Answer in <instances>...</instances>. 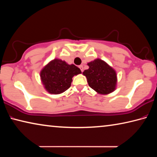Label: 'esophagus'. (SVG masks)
<instances>
[{
	"label": "esophagus",
	"mask_w": 157,
	"mask_h": 157,
	"mask_svg": "<svg viewBox=\"0 0 157 157\" xmlns=\"http://www.w3.org/2000/svg\"><path fill=\"white\" fill-rule=\"evenodd\" d=\"M79 68H80V69H81V71H82V72H83V71H84V68H83V66H82V65H80V66H79Z\"/></svg>",
	"instance_id": "obj_1"
}]
</instances>
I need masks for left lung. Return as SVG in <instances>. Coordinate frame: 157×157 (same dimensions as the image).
Listing matches in <instances>:
<instances>
[{
  "mask_svg": "<svg viewBox=\"0 0 157 157\" xmlns=\"http://www.w3.org/2000/svg\"><path fill=\"white\" fill-rule=\"evenodd\" d=\"M87 65L89 69L82 74L86 76L89 86L98 94L107 95L116 90L117 74L116 71L100 59H96Z\"/></svg>",
  "mask_w": 157,
  "mask_h": 157,
  "instance_id": "left-lung-1",
  "label": "left lung"
}]
</instances>
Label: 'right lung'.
<instances>
[{
	"label": "right lung",
	"mask_w": 157,
	"mask_h": 157,
	"mask_svg": "<svg viewBox=\"0 0 157 157\" xmlns=\"http://www.w3.org/2000/svg\"><path fill=\"white\" fill-rule=\"evenodd\" d=\"M82 72L74 64L55 59L47 63L40 72V78L45 89L50 94H60L70 88L73 76Z\"/></svg>",
	"instance_id": "add662e5"
}]
</instances>
